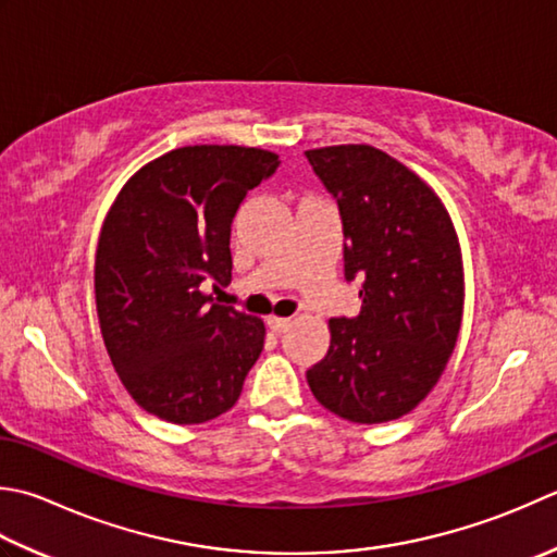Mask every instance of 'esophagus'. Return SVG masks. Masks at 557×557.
Instances as JSON below:
<instances>
[{"instance_id": "1", "label": "esophagus", "mask_w": 557, "mask_h": 557, "mask_svg": "<svg viewBox=\"0 0 557 557\" xmlns=\"http://www.w3.org/2000/svg\"><path fill=\"white\" fill-rule=\"evenodd\" d=\"M292 325V319H280V315H270L268 319V329L272 333H285Z\"/></svg>"}]
</instances>
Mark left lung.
Wrapping results in <instances>:
<instances>
[{"label": "left lung", "mask_w": 557, "mask_h": 557, "mask_svg": "<svg viewBox=\"0 0 557 557\" xmlns=\"http://www.w3.org/2000/svg\"><path fill=\"white\" fill-rule=\"evenodd\" d=\"M343 216L345 277H362L357 319H331V347L307 372L337 418L408 416L437 386L463 321V256L442 198L372 145L309 149Z\"/></svg>", "instance_id": "1"}]
</instances>
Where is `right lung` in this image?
Masks as SVG:
<instances>
[{
    "label": "right lung",
    "instance_id": "add662e5",
    "mask_svg": "<svg viewBox=\"0 0 557 557\" xmlns=\"http://www.w3.org/2000/svg\"><path fill=\"white\" fill-rule=\"evenodd\" d=\"M277 159L238 145L171 149L135 171L108 210L94 263L98 325L117 379L149 416L202 424L242 396L265 323L205 287L232 280V220Z\"/></svg>",
    "mask_w": 557,
    "mask_h": 557
}]
</instances>
